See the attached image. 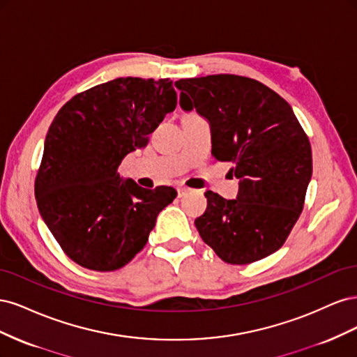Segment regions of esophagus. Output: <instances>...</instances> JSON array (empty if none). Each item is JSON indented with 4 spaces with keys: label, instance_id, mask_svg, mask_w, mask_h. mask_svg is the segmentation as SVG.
Returning <instances> with one entry per match:
<instances>
[{
    "label": "esophagus",
    "instance_id": "esophagus-1",
    "mask_svg": "<svg viewBox=\"0 0 357 357\" xmlns=\"http://www.w3.org/2000/svg\"><path fill=\"white\" fill-rule=\"evenodd\" d=\"M190 192V189L189 188H183V186H180L178 189H177V193H178V197L181 198V197H185V195H188V193Z\"/></svg>",
    "mask_w": 357,
    "mask_h": 357
}]
</instances>
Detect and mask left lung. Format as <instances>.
Returning a JSON list of instances; mask_svg holds the SVG:
<instances>
[{"label": "left lung", "instance_id": "1", "mask_svg": "<svg viewBox=\"0 0 357 357\" xmlns=\"http://www.w3.org/2000/svg\"><path fill=\"white\" fill-rule=\"evenodd\" d=\"M180 105L211 128V153L232 162L236 199L205 192L195 220L222 261L245 265L277 252L304 208L312 172L311 146L287 101L261 82L235 74L181 79Z\"/></svg>", "mask_w": 357, "mask_h": 357}]
</instances>
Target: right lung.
Listing matches in <instances>:
<instances>
[{
	"label": "right lung",
	"instance_id": "right-lung-1",
	"mask_svg": "<svg viewBox=\"0 0 357 357\" xmlns=\"http://www.w3.org/2000/svg\"><path fill=\"white\" fill-rule=\"evenodd\" d=\"M177 93L169 79L119 77L77 93L53 119L36 177L43 220L75 264L114 271L142 250L176 189L139 188L117 172L147 144Z\"/></svg>",
	"mask_w": 357,
	"mask_h": 357
}]
</instances>
